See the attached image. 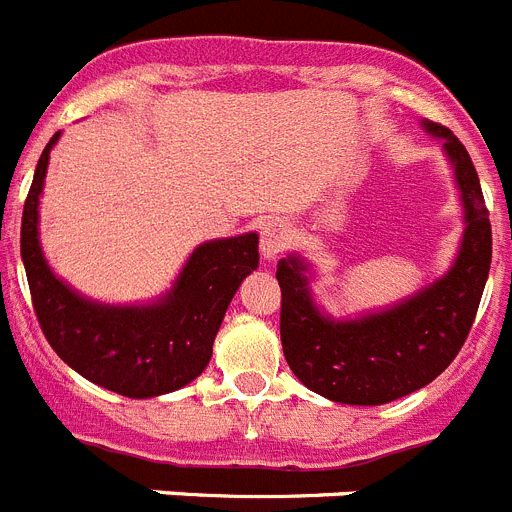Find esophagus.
I'll return each instance as SVG.
<instances>
[{
    "mask_svg": "<svg viewBox=\"0 0 512 512\" xmlns=\"http://www.w3.org/2000/svg\"><path fill=\"white\" fill-rule=\"evenodd\" d=\"M289 230L284 228L279 220H269V223H264V228H261V256H264L266 261L277 259L279 253L287 251L289 246Z\"/></svg>",
    "mask_w": 512,
    "mask_h": 512,
    "instance_id": "esophagus-1",
    "label": "esophagus"
}]
</instances>
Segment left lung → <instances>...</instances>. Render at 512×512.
<instances>
[{"label":"left lung","mask_w":512,"mask_h":512,"mask_svg":"<svg viewBox=\"0 0 512 512\" xmlns=\"http://www.w3.org/2000/svg\"><path fill=\"white\" fill-rule=\"evenodd\" d=\"M443 140L464 202V238L446 277L418 295L359 320H330L312 302L307 264L279 261L284 359L307 390L343 405H384L420 390L456 359L477 315L492 261L490 212L467 148L449 128L425 122Z\"/></svg>","instance_id":"8db88e82"}]
</instances>
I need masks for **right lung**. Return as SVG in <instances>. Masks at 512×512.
<instances>
[{
	"instance_id": "obj_1",
	"label": "right lung",
	"mask_w": 512,
	"mask_h": 512,
	"mask_svg": "<svg viewBox=\"0 0 512 512\" xmlns=\"http://www.w3.org/2000/svg\"><path fill=\"white\" fill-rule=\"evenodd\" d=\"M58 135L40 153L20 230L22 264L40 328L74 372L104 390L135 400L179 390L210 364L235 289L259 266V235L194 248L169 295L153 305H99L76 295L45 264L38 241V202Z\"/></svg>"
}]
</instances>
